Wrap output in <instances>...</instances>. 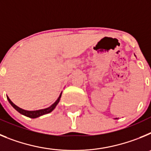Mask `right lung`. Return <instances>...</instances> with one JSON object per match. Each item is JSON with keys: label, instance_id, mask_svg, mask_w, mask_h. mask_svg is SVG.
Segmentation results:
<instances>
[{"label": "right lung", "instance_id": "1", "mask_svg": "<svg viewBox=\"0 0 151 151\" xmlns=\"http://www.w3.org/2000/svg\"><path fill=\"white\" fill-rule=\"evenodd\" d=\"M61 94H60L59 98L57 100V101H56V102L54 103V104L52 105V106H50V107L46 108V109H44V110H35V111H28V110H22V109H21V108H19V107H18L17 106H16V105L14 104H13V103L11 101H10V99L8 97H7V99H8V101L10 102V104L12 105V106H13V107L16 110H17L19 113H21V114H22V115L26 116L29 117V118L35 119V118H37V117H38V116H42V115H45V114H47V113H50L52 110H54V108L56 107V106L57 105V104L59 103L60 99Z\"/></svg>", "mask_w": 151, "mask_h": 151}]
</instances>
